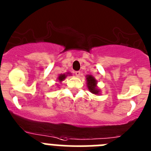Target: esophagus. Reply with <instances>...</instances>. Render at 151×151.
<instances>
[{"mask_svg": "<svg viewBox=\"0 0 151 151\" xmlns=\"http://www.w3.org/2000/svg\"><path fill=\"white\" fill-rule=\"evenodd\" d=\"M75 75H76L77 77L80 76V75H81V72H80V71H76V72H75Z\"/></svg>", "mask_w": 151, "mask_h": 151, "instance_id": "1", "label": "esophagus"}]
</instances>
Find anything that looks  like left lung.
Here are the masks:
<instances>
[{"mask_svg":"<svg viewBox=\"0 0 151 151\" xmlns=\"http://www.w3.org/2000/svg\"><path fill=\"white\" fill-rule=\"evenodd\" d=\"M86 80H87L88 88L89 89V91L91 92L92 94H99L101 91L97 88V80L92 76L91 75H88L87 76H86Z\"/></svg>","mask_w":151,"mask_h":151,"instance_id":"8db88e82","label":"left lung"}]
</instances>
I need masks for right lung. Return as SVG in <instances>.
Here are the masks:
<instances>
[{
	"label": "right lung",
	"mask_w": 151,
	"mask_h": 151,
	"mask_svg": "<svg viewBox=\"0 0 151 151\" xmlns=\"http://www.w3.org/2000/svg\"><path fill=\"white\" fill-rule=\"evenodd\" d=\"M68 74H69V73H68L67 74H60V76H58V78H57V79L59 80V82H62V81H63V80L66 78V76H67V75H68Z\"/></svg>",
	"instance_id": "right-lung-1"
}]
</instances>
